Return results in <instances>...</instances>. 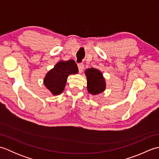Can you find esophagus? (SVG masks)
Instances as JSON below:
<instances>
[{"label": "esophagus", "instance_id": "1", "mask_svg": "<svg viewBox=\"0 0 159 159\" xmlns=\"http://www.w3.org/2000/svg\"><path fill=\"white\" fill-rule=\"evenodd\" d=\"M78 67H79V72H83V70L85 67H84V65L83 63H79L78 64Z\"/></svg>", "mask_w": 159, "mask_h": 159}]
</instances>
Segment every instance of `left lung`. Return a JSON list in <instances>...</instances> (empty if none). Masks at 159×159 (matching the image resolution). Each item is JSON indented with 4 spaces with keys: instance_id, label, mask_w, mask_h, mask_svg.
I'll return each instance as SVG.
<instances>
[{
    "instance_id": "1",
    "label": "left lung",
    "mask_w": 159,
    "mask_h": 159,
    "mask_svg": "<svg viewBox=\"0 0 159 159\" xmlns=\"http://www.w3.org/2000/svg\"><path fill=\"white\" fill-rule=\"evenodd\" d=\"M85 73L87 80V90L89 93L97 95L105 90V79L103 77L102 73L99 70L91 67L87 69Z\"/></svg>"
}]
</instances>
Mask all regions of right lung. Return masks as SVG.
I'll use <instances>...</instances> for the list:
<instances>
[{
    "label": "right lung",
    "mask_w": 159,
    "mask_h": 159,
    "mask_svg": "<svg viewBox=\"0 0 159 159\" xmlns=\"http://www.w3.org/2000/svg\"><path fill=\"white\" fill-rule=\"evenodd\" d=\"M78 72L79 69L74 60L61 61L47 73L43 79V84L52 95H59L63 92L70 74H76Z\"/></svg>",
    "instance_id": "right-lung-1"
}]
</instances>
